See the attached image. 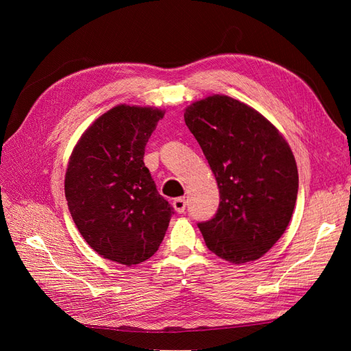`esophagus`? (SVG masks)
I'll use <instances>...</instances> for the list:
<instances>
[{
    "mask_svg": "<svg viewBox=\"0 0 351 351\" xmlns=\"http://www.w3.org/2000/svg\"><path fill=\"white\" fill-rule=\"evenodd\" d=\"M173 206H174V209L178 212V214H183V212L186 210V199H183V197L174 199Z\"/></svg>",
    "mask_w": 351,
    "mask_h": 351,
    "instance_id": "obj_1",
    "label": "esophagus"
}]
</instances>
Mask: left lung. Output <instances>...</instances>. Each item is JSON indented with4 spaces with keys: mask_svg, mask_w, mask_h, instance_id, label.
<instances>
[{
    "mask_svg": "<svg viewBox=\"0 0 351 351\" xmlns=\"http://www.w3.org/2000/svg\"><path fill=\"white\" fill-rule=\"evenodd\" d=\"M184 121L219 189L215 217L197 224L208 249L237 265L259 259L294 210L299 173L289 143L262 114L226 95L189 105Z\"/></svg>",
    "mask_w": 351,
    "mask_h": 351,
    "instance_id": "1",
    "label": "left lung"
}]
</instances>
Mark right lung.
Instances as JSON below:
<instances>
[{
	"instance_id": "add662e5",
	"label": "right lung",
	"mask_w": 351,
	"mask_h": 351,
	"mask_svg": "<svg viewBox=\"0 0 351 351\" xmlns=\"http://www.w3.org/2000/svg\"><path fill=\"white\" fill-rule=\"evenodd\" d=\"M165 111L117 105L82 134L66 171L69 210L102 258L137 265L162 243L174 209L145 167V146Z\"/></svg>"
}]
</instances>
